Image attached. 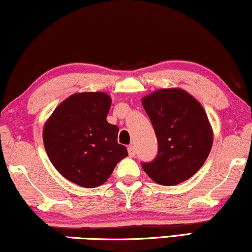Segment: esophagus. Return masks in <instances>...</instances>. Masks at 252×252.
Instances as JSON below:
<instances>
[{"mask_svg": "<svg viewBox=\"0 0 252 252\" xmlns=\"http://www.w3.org/2000/svg\"><path fill=\"white\" fill-rule=\"evenodd\" d=\"M127 150H128V155H129L130 157L135 156V154H136L135 146H133V144H130V146H128V148H127Z\"/></svg>", "mask_w": 252, "mask_h": 252, "instance_id": "34e87169", "label": "esophagus"}]
</instances>
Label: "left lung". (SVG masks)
Instances as JSON below:
<instances>
[{
  "instance_id": "left-lung-1",
  "label": "left lung",
  "mask_w": 252,
  "mask_h": 252,
  "mask_svg": "<svg viewBox=\"0 0 252 252\" xmlns=\"http://www.w3.org/2000/svg\"><path fill=\"white\" fill-rule=\"evenodd\" d=\"M158 140L157 157L142 167L161 186H175L203 166L213 142L208 116L197 99L181 88L158 89L142 98Z\"/></svg>"
}]
</instances>
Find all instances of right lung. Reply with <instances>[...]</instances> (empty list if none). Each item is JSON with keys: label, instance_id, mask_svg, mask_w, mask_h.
<instances>
[{"label": "right lung", "instance_id": "right-lung-1", "mask_svg": "<svg viewBox=\"0 0 252 252\" xmlns=\"http://www.w3.org/2000/svg\"><path fill=\"white\" fill-rule=\"evenodd\" d=\"M111 97L103 92L75 93L64 99L43 126V144L54 167L85 188L104 184L127 157L118 126L106 122Z\"/></svg>", "mask_w": 252, "mask_h": 252}]
</instances>
